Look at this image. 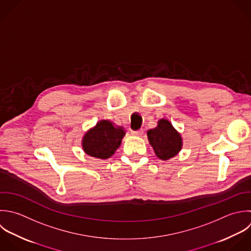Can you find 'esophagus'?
<instances>
[{
    "label": "esophagus",
    "instance_id": "esophagus-1",
    "mask_svg": "<svg viewBox=\"0 0 251 251\" xmlns=\"http://www.w3.org/2000/svg\"><path fill=\"white\" fill-rule=\"evenodd\" d=\"M131 134L134 136H137V137H142L144 135V130L141 129V130H137V131H132Z\"/></svg>",
    "mask_w": 251,
    "mask_h": 251
}]
</instances>
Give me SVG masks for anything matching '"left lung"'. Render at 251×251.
I'll use <instances>...</instances> for the list:
<instances>
[{
  "label": "left lung",
  "mask_w": 251,
  "mask_h": 251,
  "mask_svg": "<svg viewBox=\"0 0 251 251\" xmlns=\"http://www.w3.org/2000/svg\"><path fill=\"white\" fill-rule=\"evenodd\" d=\"M148 139L156 156L168 160L179 153L183 141L181 135L166 119H160L154 129L148 131Z\"/></svg>",
  "instance_id": "obj_1"
}]
</instances>
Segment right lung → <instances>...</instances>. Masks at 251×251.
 Wrapping results in <instances>:
<instances>
[{"mask_svg":"<svg viewBox=\"0 0 251 251\" xmlns=\"http://www.w3.org/2000/svg\"><path fill=\"white\" fill-rule=\"evenodd\" d=\"M124 136L122 127H116L108 120H100L84 135L82 147L88 155L107 159L119 148Z\"/></svg>","mask_w":251,"mask_h":251,"instance_id":"right-lung-1","label":"right lung"}]
</instances>
